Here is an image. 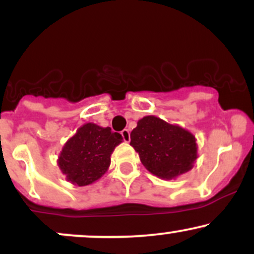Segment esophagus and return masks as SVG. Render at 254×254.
Instances as JSON below:
<instances>
[{"label": "esophagus", "mask_w": 254, "mask_h": 254, "mask_svg": "<svg viewBox=\"0 0 254 254\" xmlns=\"http://www.w3.org/2000/svg\"><path fill=\"white\" fill-rule=\"evenodd\" d=\"M122 136H123V139L125 142H129L130 141V131L127 129H124L123 131H122Z\"/></svg>", "instance_id": "34e87169"}]
</instances>
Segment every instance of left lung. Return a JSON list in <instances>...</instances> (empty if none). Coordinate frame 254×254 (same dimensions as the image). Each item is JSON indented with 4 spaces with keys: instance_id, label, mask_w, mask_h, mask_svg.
Returning <instances> with one entry per match:
<instances>
[{
    "instance_id": "obj_1",
    "label": "left lung",
    "mask_w": 254,
    "mask_h": 254,
    "mask_svg": "<svg viewBox=\"0 0 254 254\" xmlns=\"http://www.w3.org/2000/svg\"><path fill=\"white\" fill-rule=\"evenodd\" d=\"M130 137L142 164L160 179H176L186 173L198 156L193 133L155 116L139 119Z\"/></svg>"
}]
</instances>
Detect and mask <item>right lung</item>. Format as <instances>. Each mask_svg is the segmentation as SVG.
Listing matches in <instances>:
<instances>
[{
	"label": "right lung",
	"mask_w": 254,
	"mask_h": 254,
	"mask_svg": "<svg viewBox=\"0 0 254 254\" xmlns=\"http://www.w3.org/2000/svg\"><path fill=\"white\" fill-rule=\"evenodd\" d=\"M122 142L121 133L113 132L111 127L86 123L63 145L57 165L68 182L77 186L90 185L106 173L111 154Z\"/></svg>",
	"instance_id": "obj_1"
}]
</instances>
